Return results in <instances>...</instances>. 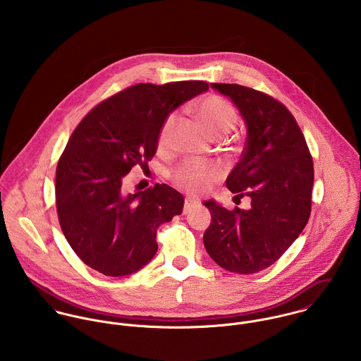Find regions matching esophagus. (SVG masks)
<instances>
[{
    "label": "esophagus",
    "mask_w": 361,
    "mask_h": 361,
    "mask_svg": "<svg viewBox=\"0 0 361 361\" xmlns=\"http://www.w3.org/2000/svg\"><path fill=\"white\" fill-rule=\"evenodd\" d=\"M199 202L197 200H195V199H186L185 200V206H183V214H188V212H190L192 209H195L196 207H199Z\"/></svg>",
    "instance_id": "esophagus-1"
}]
</instances>
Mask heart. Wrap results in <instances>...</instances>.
I'll list each match as a JSON object with an SVG mask.
<instances>
[{
    "instance_id": "1",
    "label": "heart",
    "mask_w": 361,
    "mask_h": 361,
    "mask_svg": "<svg viewBox=\"0 0 361 361\" xmlns=\"http://www.w3.org/2000/svg\"><path fill=\"white\" fill-rule=\"evenodd\" d=\"M197 112L212 137L228 135L238 123L236 109L218 96H208L202 100L197 106ZM176 121L178 116L173 112L164 119L157 139L159 150H165L169 146ZM221 176L222 168L218 164H209L199 159H188L172 171L173 183L190 195L204 193L212 183L221 179Z\"/></svg>"
}]
</instances>
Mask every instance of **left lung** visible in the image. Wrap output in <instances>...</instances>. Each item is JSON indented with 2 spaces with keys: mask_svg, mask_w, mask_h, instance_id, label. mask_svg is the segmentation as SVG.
<instances>
[{
  "mask_svg": "<svg viewBox=\"0 0 361 361\" xmlns=\"http://www.w3.org/2000/svg\"><path fill=\"white\" fill-rule=\"evenodd\" d=\"M239 108L247 128L245 150L226 179L250 209H226L206 202L211 224L203 236L209 257L236 274L268 268L307 225L314 166L306 139L290 111L255 89L211 83Z\"/></svg>",
  "mask_w": 361,
  "mask_h": 361,
  "instance_id": "1",
  "label": "left lung"
}]
</instances>
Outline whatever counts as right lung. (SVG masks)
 <instances>
[{
  "mask_svg": "<svg viewBox=\"0 0 361 361\" xmlns=\"http://www.w3.org/2000/svg\"><path fill=\"white\" fill-rule=\"evenodd\" d=\"M208 83H137L97 104L76 126L56 165L61 229L86 265L106 276L143 268L158 249L157 229L183 209V196L162 183L126 193L136 165L149 169L164 119L207 92Z\"/></svg>",
  "mask_w": 361,
  "mask_h": 361,
  "instance_id": "1",
  "label": "right lung"
}]
</instances>
